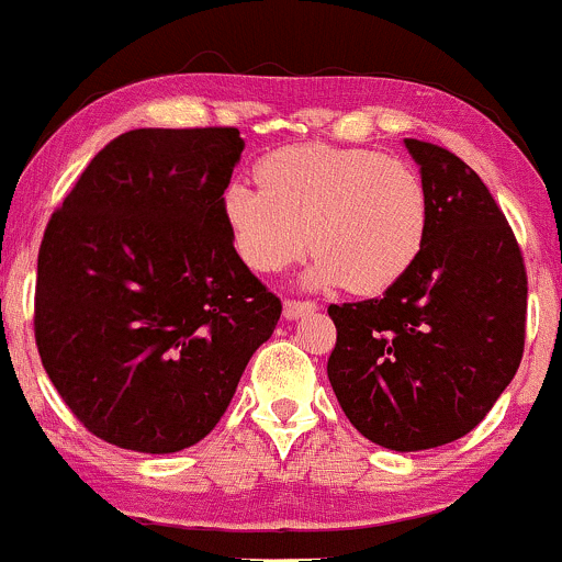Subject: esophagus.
<instances>
[{
  "label": "esophagus",
  "mask_w": 562,
  "mask_h": 562,
  "mask_svg": "<svg viewBox=\"0 0 562 562\" xmlns=\"http://www.w3.org/2000/svg\"><path fill=\"white\" fill-rule=\"evenodd\" d=\"M315 310H317L315 301H306V299H285V304H282V312H285L288 321H296V317L310 315V312Z\"/></svg>",
  "instance_id": "obj_1"
}]
</instances>
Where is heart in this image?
<instances>
[{
    "mask_svg": "<svg viewBox=\"0 0 562 562\" xmlns=\"http://www.w3.org/2000/svg\"><path fill=\"white\" fill-rule=\"evenodd\" d=\"M258 182L228 186L223 215L241 261L263 274L312 245L306 282L371 296L412 269L428 236V188L404 158L296 145L266 156Z\"/></svg>",
    "mask_w": 562,
    "mask_h": 562,
    "instance_id": "obj_1",
    "label": "heart"
}]
</instances>
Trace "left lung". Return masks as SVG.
<instances>
[{
  "label": "left lung",
  "mask_w": 562,
  "mask_h": 562,
  "mask_svg": "<svg viewBox=\"0 0 562 562\" xmlns=\"http://www.w3.org/2000/svg\"><path fill=\"white\" fill-rule=\"evenodd\" d=\"M404 145L428 188V236L385 296L328 306V380L366 439L417 452L474 430L515 380L528 274L480 175L439 145Z\"/></svg>",
  "instance_id": "8db88e82"
}]
</instances>
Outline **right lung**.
<instances>
[{"label": "right lung", "mask_w": 562, "mask_h": 562, "mask_svg": "<svg viewBox=\"0 0 562 562\" xmlns=\"http://www.w3.org/2000/svg\"><path fill=\"white\" fill-rule=\"evenodd\" d=\"M239 128H134L104 145L47 221L34 339L99 439L167 454L202 441L282 304L223 215Z\"/></svg>", "instance_id": "1"}]
</instances>
